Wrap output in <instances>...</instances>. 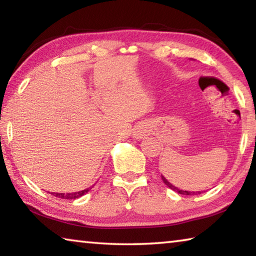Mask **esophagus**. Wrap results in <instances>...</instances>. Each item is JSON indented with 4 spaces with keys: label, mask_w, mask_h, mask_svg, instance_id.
Returning a JSON list of instances; mask_svg holds the SVG:
<instances>
[{
    "label": "esophagus",
    "mask_w": 256,
    "mask_h": 256,
    "mask_svg": "<svg viewBox=\"0 0 256 256\" xmlns=\"http://www.w3.org/2000/svg\"><path fill=\"white\" fill-rule=\"evenodd\" d=\"M134 138H144V136H146V130L144 128H138L136 130V132H134Z\"/></svg>",
    "instance_id": "esophagus-1"
}]
</instances>
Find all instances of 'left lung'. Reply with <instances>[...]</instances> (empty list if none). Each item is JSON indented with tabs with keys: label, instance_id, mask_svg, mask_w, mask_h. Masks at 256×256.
Instances as JSON below:
<instances>
[{
	"label": "left lung",
	"instance_id": "left-lung-1",
	"mask_svg": "<svg viewBox=\"0 0 256 256\" xmlns=\"http://www.w3.org/2000/svg\"><path fill=\"white\" fill-rule=\"evenodd\" d=\"M162 180H164V183L166 184L168 188H172V190H175V192H177V193H180V194H183V196H196V194H198V193H201V192H190V190H180V188H175L174 185L172 184H170V182H168L166 178H164V177L162 175Z\"/></svg>",
	"mask_w": 256,
	"mask_h": 256
}]
</instances>
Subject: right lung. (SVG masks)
Masks as SVG:
<instances>
[{"mask_svg": "<svg viewBox=\"0 0 256 256\" xmlns=\"http://www.w3.org/2000/svg\"><path fill=\"white\" fill-rule=\"evenodd\" d=\"M92 188H88L84 190H79V192H73V193H50V194H53L54 196L60 198H66V200H74V198H80L82 196H84L86 193H88L89 190H92Z\"/></svg>", "mask_w": 256, "mask_h": 256, "instance_id": "1", "label": "right lung"}]
</instances>
